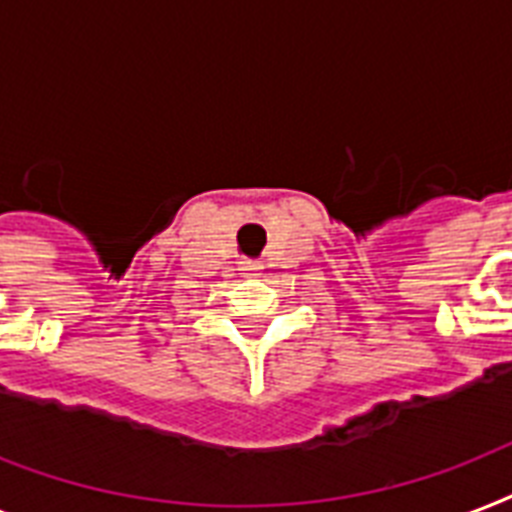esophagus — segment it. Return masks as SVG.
<instances>
[{
  "label": "esophagus",
  "mask_w": 512,
  "mask_h": 512,
  "mask_svg": "<svg viewBox=\"0 0 512 512\" xmlns=\"http://www.w3.org/2000/svg\"><path fill=\"white\" fill-rule=\"evenodd\" d=\"M241 268H244V271H247L249 276H257V273H260V268H263V265H260V263H252V260H244V263H241Z\"/></svg>",
  "instance_id": "esophagus-1"
}]
</instances>
